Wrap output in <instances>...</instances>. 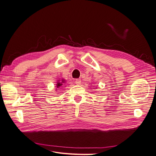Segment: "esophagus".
Listing matches in <instances>:
<instances>
[{
  "label": "esophagus",
  "instance_id": "1",
  "mask_svg": "<svg viewBox=\"0 0 156 156\" xmlns=\"http://www.w3.org/2000/svg\"><path fill=\"white\" fill-rule=\"evenodd\" d=\"M75 84H77V85H79V84H81V79H75Z\"/></svg>",
  "mask_w": 156,
  "mask_h": 156
}]
</instances>
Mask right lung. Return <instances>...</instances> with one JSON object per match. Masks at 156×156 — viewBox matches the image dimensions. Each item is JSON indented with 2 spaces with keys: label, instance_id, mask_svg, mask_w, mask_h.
Wrapping results in <instances>:
<instances>
[{
  "label": "right lung",
  "instance_id": "right-lung-1",
  "mask_svg": "<svg viewBox=\"0 0 156 156\" xmlns=\"http://www.w3.org/2000/svg\"><path fill=\"white\" fill-rule=\"evenodd\" d=\"M66 81L64 79H58V81H56V87H55V91H57L56 90L62 87H65L64 86H66Z\"/></svg>",
  "mask_w": 156,
  "mask_h": 156
}]
</instances>
